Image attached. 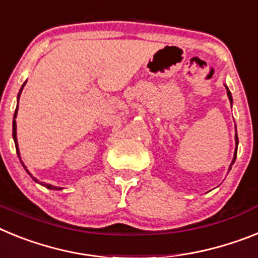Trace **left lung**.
I'll return each mask as SVG.
<instances>
[{
  "mask_svg": "<svg viewBox=\"0 0 258 258\" xmlns=\"http://www.w3.org/2000/svg\"><path fill=\"white\" fill-rule=\"evenodd\" d=\"M226 87V91H227V96H228V100H230V102H231L232 105V96H231V92H230V89L227 88V86ZM235 130H236V126H235ZM237 144H239V140H237V134H235V145H236V148H235V152H234V158H232V162L231 165H230V167H228V171L231 170V166L234 165L235 160H236V153H237Z\"/></svg>",
  "mask_w": 258,
  "mask_h": 258,
  "instance_id": "1",
  "label": "left lung"
}]
</instances>
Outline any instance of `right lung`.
Instances as JSON below:
<instances>
[{
	"instance_id": "right-lung-1",
	"label": "right lung",
	"mask_w": 258,
	"mask_h": 258,
	"mask_svg": "<svg viewBox=\"0 0 258 258\" xmlns=\"http://www.w3.org/2000/svg\"><path fill=\"white\" fill-rule=\"evenodd\" d=\"M24 86H26V83H24L23 86H22L21 91H19V95H18V104H17V109H15V113H14V119H13V139H14L15 148H17V154H18V157H19V160H21V163H22V165H23L24 170H26V171H27V174H28V175H30L31 178H32L33 180H35L36 183H40V184H41V185H44V187H46V188H48V189H62L61 187H55V185H51V184H48V183L40 182L39 179H36L35 176H33L32 174H31V172L28 171V170H27L26 165H24V163H23V161H22V158H21V152H19V147H18V139H17V120H15V118H17V114H18V107H19V96H21V93H22V91H23V87H24Z\"/></svg>"
}]
</instances>
